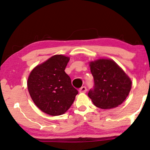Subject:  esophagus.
I'll return each instance as SVG.
<instances>
[{
	"label": "esophagus",
	"mask_w": 150,
	"mask_h": 150,
	"mask_svg": "<svg viewBox=\"0 0 150 150\" xmlns=\"http://www.w3.org/2000/svg\"><path fill=\"white\" fill-rule=\"evenodd\" d=\"M87 90H88V89H87V88H86V87H85V86H83V87H81V88L79 89V92L80 93H86V91H87Z\"/></svg>",
	"instance_id": "esophagus-1"
}]
</instances>
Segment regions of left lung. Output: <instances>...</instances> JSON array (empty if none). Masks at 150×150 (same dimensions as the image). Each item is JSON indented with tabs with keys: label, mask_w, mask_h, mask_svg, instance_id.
<instances>
[{
	"label": "left lung",
	"mask_w": 150,
	"mask_h": 150,
	"mask_svg": "<svg viewBox=\"0 0 150 150\" xmlns=\"http://www.w3.org/2000/svg\"><path fill=\"white\" fill-rule=\"evenodd\" d=\"M94 86L88 92L93 104L110 109L121 104L128 96L131 81L123 70L111 59H98L89 62Z\"/></svg>",
	"instance_id": "1"
}]
</instances>
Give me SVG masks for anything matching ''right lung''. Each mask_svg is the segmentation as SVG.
Instances as JSON below:
<instances>
[{
    "label": "right lung",
    "instance_id": "obj_1",
    "mask_svg": "<svg viewBox=\"0 0 150 150\" xmlns=\"http://www.w3.org/2000/svg\"><path fill=\"white\" fill-rule=\"evenodd\" d=\"M69 58L59 54L35 67L28 79V89L34 104L51 116L61 115L74 102L78 91L71 84L65 68Z\"/></svg>",
    "mask_w": 150,
    "mask_h": 150
}]
</instances>
